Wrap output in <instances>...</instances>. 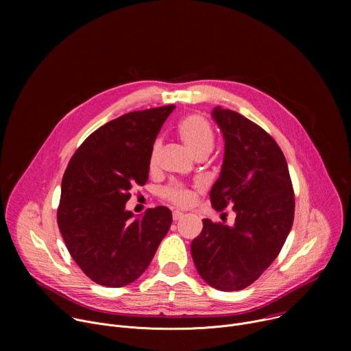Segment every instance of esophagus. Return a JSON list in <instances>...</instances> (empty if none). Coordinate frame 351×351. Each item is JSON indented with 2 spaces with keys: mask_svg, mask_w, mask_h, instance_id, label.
<instances>
[{
  "mask_svg": "<svg viewBox=\"0 0 351 351\" xmlns=\"http://www.w3.org/2000/svg\"><path fill=\"white\" fill-rule=\"evenodd\" d=\"M183 215H184V214H183L182 211H178V210L172 213V218H173V221H179V219H180Z\"/></svg>",
  "mask_w": 351,
  "mask_h": 351,
  "instance_id": "1",
  "label": "esophagus"
}]
</instances>
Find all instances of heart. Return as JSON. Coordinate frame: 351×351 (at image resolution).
Masks as SVG:
<instances>
[{
    "label": "heart",
    "mask_w": 351,
    "mask_h": 351,
    "mask_svg": "<svg viewBox=\"0 0 351 351\" xmlns=\"http://www.w3.org/2000/svg\"><path fill=\"white\" fill-rule=\"evenodd\" d=\"M176 132L182 141L189 147V149L195 157L207 156L214 147V129L208 119L202 114H189L184 118H182L176 126ZM161 145L162 141L160 138H156L148 157L149 169H154L158 164ZM160 195L164 199H167V202L176 206H186L191 202L190 190L183 183L179 182H172L162 187L160 190Z\"/></svg>",
    "instance_id": "1"
}]
</instances>
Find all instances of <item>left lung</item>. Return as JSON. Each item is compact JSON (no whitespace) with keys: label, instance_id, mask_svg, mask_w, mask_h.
I'll return each instance as SVG.
<instances>
[{"label":"left lung","instance_id":"8db88e82","mask_svg":"<svg viewBox=\"0 0 351 351\" xmlns=\"http://www.w3.org/2000/svg\"><path fill=\"white\" fill-rule=\"evenodd\" d=\"M213 117L223 133L225 158L211 203L219 213L233 206L236 219L230 228L203 219L191 256L210 286L233 291L256 282L280 253L294 219V191L269 133L232 110L215 107Z\"/></svg>","mask_w":351,"mask_h":351}]
</instances>
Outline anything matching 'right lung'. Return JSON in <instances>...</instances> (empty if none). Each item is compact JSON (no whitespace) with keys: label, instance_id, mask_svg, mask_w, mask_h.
<instances>
[{"label":"right lung","instance_id":"1","mask_svg":"<svg viewBox=\"0 0 351 351\" xmlns=\"http://www.w3.org/2000/svg\"><path fill=\"white\" fill-rule=\"evenodd\" d=\"M173 108L133 111L98 128L64 173L58 226L73 261L98 285L134 282L171 228L169 208H148L133 219L125 204L132 187L147 182L152 145Z\"/></svg>","mask_w":351,"mask_h":351}]
</instances>
